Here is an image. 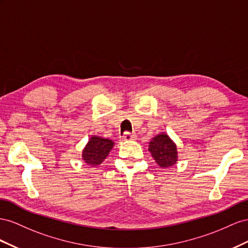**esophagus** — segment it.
<instances>
[{
  "label": "esophagus",
  "mask_w": 248,
  "mask_h": 248,
  "mask_svg": "<svg viewBox=\"0 0 248 248\" xmlns=\"http://www.w3.org/2000/svg\"><path fill=\"white\" fill-rule=\"evenodd\" d=\"M136 138V135L134 133H130V132H124V134L123 135V140H133Z\"/></svg>",
  "instance_id": "1"
}]
</instances>
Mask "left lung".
I'll list each match as a JSON object with an SVG mask.
<instances>
[{"label": "left lung", "instance_id": "1", "mask_svg": "<svg viewBox=\"0 0 248 248\" xmlns=\"http://www.w3.org/2000/svg\"><path fill=\"white\" fill-rule=\"evenodd\" d=\"M148 151L162 168L170 167L178 161L176 146L166 134H160L154 137L148 145Z\"/></svg>", "mask_w": 248, "mask_h": 248}]
</instances>
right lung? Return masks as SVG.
<instances>
[{"instance_id": "add662e5", "label": "right lung", "mask_w": 248, "mask_h": 248, "mask_svg": "<svg viewBox=\"0 0 248 248\" xmlns=\"http://www.w3.org/2000/svg\"><path fill=\"white\" fill-rule=\"evenodd\" d=\"M113 141L109 139L94 136L90 138L89 142L83 151V160L88 165L96 166L107 158L109 152L113 147Z\"/></svg>"}]
</instances>
